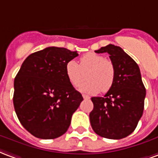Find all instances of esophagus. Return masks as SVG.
Returning <instances> with one entry per match:
<instances>
[{
	"instance_id": "obj_1",
	"label": "esophagus",
	"mask_w": 158,
	"mask_h": 158,
	"mask_svg": "<svg viewBox=\"0 0 158 158\" xmlns=\"http://www.w3.org/2000/svg\"><path fill=\"white\" fill-rule=\"evenodd\" d=\"M82 97H83L84 99H89V98H90V97L88 96V95H87V94H83Z\"/></svg>"
}]
</instances>
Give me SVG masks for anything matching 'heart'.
<instances>
[{
	"label": "heart",
	"instance_id": "b5f03b06",
	"mask_svg": "<svg viewBox=\"0 0 158 158\" xmlns=\"http://www.w3.org/2000/svg\"><path fill=\"white\" fill-rule=\"evenodd\" d=\"M87 72L88 81L79 87V90L82 93L95 94L100 91L106 93L114 85L115 79L114 65L102 55L87 53L81 57L79 64L71 60L65 65V75L75 87L85 80Z\"/></svg>",
	"mask_w": 158,
	"mask_h": 158
}]
</instances>
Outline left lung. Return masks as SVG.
<instances>
[{
  "mask_svg": "<svg viewBox=\"0 0 158 158\" xmlns=\"http://www.w3.org/2000/svg\"><path fill=\"white\" fill-rule=\"evenodd\" d=\"M108 53L115 67V79L103 98L93 97L90 122L94 132L108 139L118 140L131 135L144 110L146 88L140 68L123 49L109 44L95 50Z\"/></svg>",
  "mask_w": 158,
  "mask_h": 158,
  "instance_id": "left-lung-1",
  "label": "left lung"
}]
</instances>
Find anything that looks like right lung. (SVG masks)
I'll return each mask as SVG.
<instances>
[{
  "instance_id": "right-lung-1",
  "label": "right lung",
  "mask_w": 158,
  "mask_h": 158,
  "mask_svg": "<svg viewBox=\"0 0 158 158\" xmlns=\"http://www.w3.org/2000/svg\"><path fill=\"white\" fill-rule=\"evenodd\" d=\"M78 55L48 47L28 55L14 80L13 104L19 121L33 136L55 139L67 131L83 98L65 75V65Z\"/></svg>"
}]
</instances>
